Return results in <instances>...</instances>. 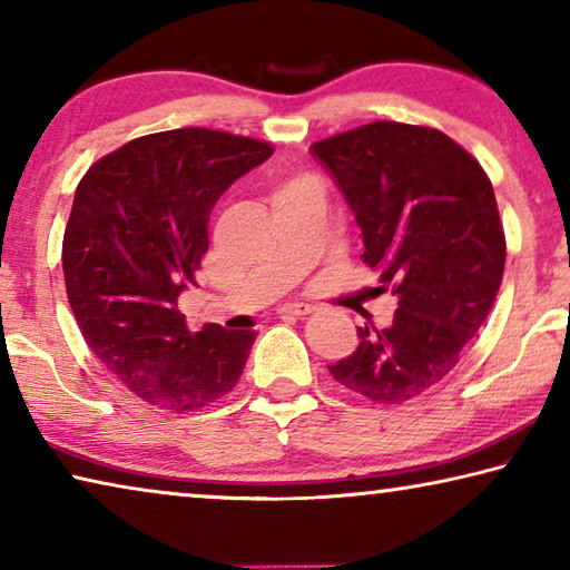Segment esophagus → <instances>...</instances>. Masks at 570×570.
<instances>
[{"instance_id": "obj_1", "label": "esophagus", "mask_w": 570, "mask_h": 570, "mask_svg": "<svg viewBox=\"0 0 570 570\" xmlns=\"http://www.w3.org/2000/svg\"><path fill=\"white\" fill-rule=\"evenodd\" d=\"M312 312H314L312 304H286V306L278 308V314H282V316H306Z\"/></svg>"}]
</instances>
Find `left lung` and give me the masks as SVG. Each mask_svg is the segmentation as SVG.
<instances>
[{
    "instance_id": "1",
    "label": "left lung",
    "mask_w": 570,
    "mask_h": 570,
    "mask_svg": "<svg viewBox=\"0 0 570 570\" xmlns=\"http://www.w3.org/2000/svg\"><path fill=\"white\" fill-rule=\"evenodd\" d=\"M312 153L362 228V258L397 294L392 324L360 326V344L330 364L332 377L377 404L414 400L452 372L503 282L493 186L468 150L422 125L370 122Z\"/></svg>"
}]
</instances>
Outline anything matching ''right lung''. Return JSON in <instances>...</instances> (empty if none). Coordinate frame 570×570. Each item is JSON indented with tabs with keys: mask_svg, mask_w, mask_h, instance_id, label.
<instances>
[{
	"mask_svg": "<svg viewBox=\"0 0 570 570\" xmlns=\"http://www.w3.org/2000/svg\"><path fill=\"white\" fill-rule=\"evenodd\" d=\"M274 148L208 128L125 142L85 173L62 240L67 298L92 354L160 410L208 407L236 387L254 330L190 332L178 296L196 284L208 216Z\"/></svg>",
	"mask_w": 570,
	"mask_h": 570,
	"instance_id": "obj_1",
	"label": "right lung"
}]
</instances>
